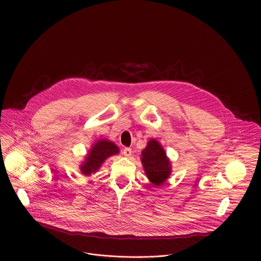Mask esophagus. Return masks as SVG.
Returning <instances> with one entry per match:
<instances>
[{
    "instance_id": "esophagus-1",
    "label": "esophagus",
    "mask_w": 261,
    "mask_h": 261,
    "mask_svg": "<svg viewBox=\"0 0 261 261\" xmlns=\"http://www.w3.org/2000/svg\"><path fill=\"white\" fill-rule=\"evenodd\" d=\"M123 155L125 157H131L132 156V150L130 147H125L123 150Z\"/></svg>"
}]
</instances>
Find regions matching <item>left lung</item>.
Listing matches in <instances>:
<instances>
[{
    "label": "left lung",
    "instance_id": "left-lung-1",
    "mask_svg": "<svg viewBox=\"0 0 261 261\" xmlns=\"http://www.w3.org/2000/svg\"><path fill=\"white\" fill-rule=\"evenodd\" d=\"M141 163L148 178L154 186H162L171 174V161L163 146L156 138H151L141 151Z\"/></svg>",
    "mask_w": 261,
    "mask_h": 261
}]
</instances>
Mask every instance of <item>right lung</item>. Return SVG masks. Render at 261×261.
Returning <instances> with one entry per match:
<instances>
[{
	"mask_svg": "<svg viewBox=\"0 0 261 261\" xmlns=\"http://www.w3.org/2000/svg\"><path fill=\"white\" fill-rule=\"evenodd\" d=\"M119 153L120 148L114 141L106 138H99L92 144L88 154L85 156V160L80 165L82 174L91 176L100 169L107 158L118 155Z\"/></svg>",
	"mask_w": 261,
	"mask_h": 261,
	"instance_id": "obj_1",
	"label": "right lung"
}]
</instances>
